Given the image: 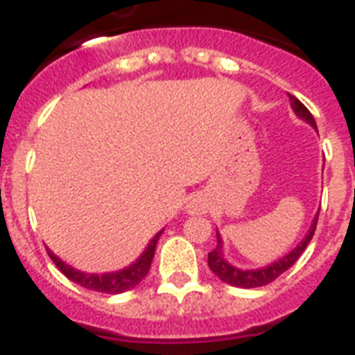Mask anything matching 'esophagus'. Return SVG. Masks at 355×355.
<instances>
[{"label":"esophagus","mask_w":355,"mask_h":355,"mask_svg":"<svg viewBox=\"0 0 355 355\" xmlns=\"http://www.w3.org/2000/svg\"><path fill=\"white\" fill-rule=\"evenodd\" d=\"M189 208H191V214H195V211H199V210H200V208H199V206H197V205H191V206H189Z\"/></svg>","instance_id":"34e87169"}]
</instances>
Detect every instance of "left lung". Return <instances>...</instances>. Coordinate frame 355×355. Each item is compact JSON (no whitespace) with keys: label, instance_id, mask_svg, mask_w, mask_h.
Here are the masks:
<instances>
[{"label":"left lung","instance_id":"1","mask_svg":"<svg viewBox=\"0 0 355 355\" xmlns=\"http://www.w3.org/2000/svg\"><path fill=\"white\" fill-rule=\"evenodd\" d=\"M287 96H289L291 108L295 110V114H297L298 118L304 119V121H308L309 125L317 130V123H315L313 116H311V112H309L308 108L304 107L302 103L298 101L295 96H291V94H287ZM317 221H319V216L315 217L313 223H311V227H309L308 230V236L304 237L302 241L298 243L291 252L286 254L284 258L275 261V263H270L267 265V267H261V269H256V270H243L228 263L227 259L223 258V241H221V236L217 234V247L208 254V267H210L211 272H214L219 280L227 282V284H230V286L245 287V289L267 286V284H270V282H275L278 276L284 275V272H286V270L289 269V267H291L298 258H300V254L306 250L308 243L311 241V237H313L315 228H317Z\"/></svg>","mask_w":355,"mask_h":355}]
</instances>
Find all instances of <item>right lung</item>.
<instances>
[{
	"instance_id": "obj_1",
	"label": "right lung",
	"mask_w": 355,
	"mask_h": 355,
	"mask_svg": "<svg viewBox=\"0 0 355 355\" xmlns=\"http://www.w3.org/2000/svg\"><path fill=\"white\" fill-rule=\"evenodd\" d=\"M160 234L162 232H158L153 239H150L147 248L144 250V254H141L132 265H128V267H125V269L121 270H116V272H107V275H86V272H80V270L69 267L68 263H64L62 259H58L51 250H47V254H49V258L55 261L58 270H60L68 280L79 284L80 287L92 289V291L107 293V295H118V293H125L128 291V289L136 287L139 282L147 276V272H149L150 269V263H153V258H155L156 243H158Z\"/></svg>"
}]
</instances>
